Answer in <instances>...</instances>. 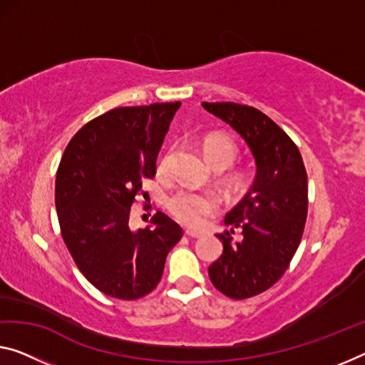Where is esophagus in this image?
I'll return each mask as SVG.
<instances>
[{
    "label": "esophagus",
    "mask_w": 365,
    "mask_h": 365,
    "mask_svg": "<svg viewBox=\"0 0 365 365\" xmlns=\"http://www.w3.org/2000/svg\"><path fill=\"white\" fill-rule=\"evenodd\" d=\"M186 235H187V237H190V238H200L204 233L195 232V230H186Z\"/></svg>",
    "instance_id": "esophagus-1"
}]
</instances>
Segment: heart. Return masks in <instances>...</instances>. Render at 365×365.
Returning a JSON list of instances; mask_svg holds the SVG:
<instances>
[{
    "mask_svg": "<svg viewBox=\"0 0 365 365\" xmlns=\"http://www.w3.org/2000/svg\"><path fill=\"white\" fill-rule=\"evenodd\" d=\"M202 150H204V156L209 161V165L214 170L220 171L232 168L237 163L240 155L237 142L228 135H222V133H214V135H209L202 140ZM173 155H175V148L173 147H166L161 151L158 163H156V170H158L160 175H166L170 171ZM230 184L233 187H238L240 178L233 176L230 179ZM166 207L179 223L190 228H197L205 222L207 217H210L218 210V199L212 194L181 189L168 199Z\"/></svg>",
    "mask_w": 365,
    "mask_h": 365,
    "instance_id": "obj_1",
    "label": "heart"
}]
</instances>
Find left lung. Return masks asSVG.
<instances>
[{"instance_id": "8db88e82", "label": "left lung", "mask_w": 365, "mask_h": 365, "mask_svg": "<svg viewBox=\"0 0 365 365\" xmlns=\"http://www.w3.org/2000/svg\"><path fill=\"white\" fill-rule=\"evenodd\" d=\"M207 112L240 133L253 155V186L225 217L227 235H217L223 253L209 277L230 299H250L272 287L292 261L304 235L308 182L299 148L261 110L235 103H202ZM241 229L244 238L229 237Z\"/></svg>"}]
</instances>
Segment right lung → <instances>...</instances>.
Segmentation results:
<instances>
[{"instance_id": "right-lung-1", "label": "right lung", "mask_w": 365, "mask_h": 365, "mask_svg": "<svg viewBox=\"0 0 365 365\" xmlns=\"http://www.w3.org/2000/svg\"><path fill=\"white\" fill-rule=\"evenodd\" d=\"M179 106L112 109L81 127L61 156L55 181L61 237L83 276L114 299L150 294L182 237L163 212L143 230L128 225L142 179L156 175V156Z\"/></svg>"}]
</instances>
